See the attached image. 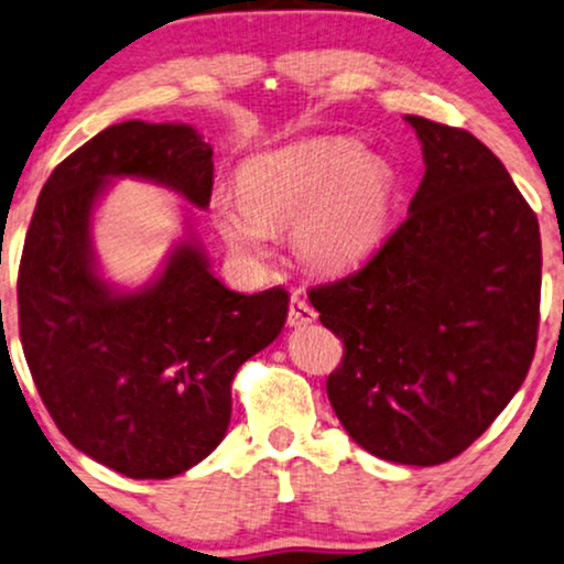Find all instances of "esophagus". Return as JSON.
I'll return each instance as SVG.
<instances>
[{
    "label": "esophagus",
    "instance_id": "esophagus-1",
    "mask_svg": "<svg viewBox=\"0 0 564 564\" xmlns=\"http://www.w3.org/2000/svg\"><path fill=\"white\" fill-rule=\"evenodd\" d=\"M317 319V312H314V306L306 302L304 296L294 294L289 302V325L291 327H304V325H312V322Z\"/></svg>",
    "mask_w": 564,
    "mask_h": 564
}]
</instances>
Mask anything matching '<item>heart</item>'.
<instances>
[{
	"mask_svg": "<svg viewBox=\"0 0 564 564\" xmlns=\"http://www.w3.org/2000/svg\"><path fill=\"white\" fill-rule=\"evenodd\" d=\"M392 208V170L352 137H312L252 156L239 193L214 200L221 237L239 258L265 260L275 227L294 221V250L319 273L364 265L384 245Z\"/></svg>",
	"mask_w": 564,
	"mask_h": 564,
	"instance_id": "obj_1",
	"label": "heart"
}]
</instances>
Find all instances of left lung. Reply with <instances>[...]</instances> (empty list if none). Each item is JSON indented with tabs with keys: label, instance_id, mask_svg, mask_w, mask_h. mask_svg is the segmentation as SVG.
<instances>
[{
	"label": "left lung",
	"instance_id": "left-lung-1",
	"mask_svg": "<svg viewBox=\"0 0 564 564\" xmlns=\"http://www.w3.org/2000/svg\"><path fill=\"white\" fill-rule=\"evenodd\" d=\"M425 175L371 260L310 289L343 340L327 397L379 459L459 456L513 400L536 350L542 237L502 162L469 131L408 116Z\"/></svg>",
	"mask_w": 564,
	"mask_h": 564
}]
</instances>
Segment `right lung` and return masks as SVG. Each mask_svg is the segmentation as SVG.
<instances>
[{"mask_svg": "<svg viewBox=\"0 0 564 564\" xmlns=\"http://www.w3.org/2000/svg\"><path fill=\"white\" fill-rule=\"evenodd\" d=\"M212 156L185 123L110 126L51 172L22 247L20 340L37 394L74 448L133 479L183 475L221 444L231 379L286 322V291H229L193 242L141 291L97 275L89 219L108 180H154L206 208Z\"/></svg>", "mask_w": 564, "mask_h": 564, "instance_id": "1", "label": "right lung"}]
</instances>
